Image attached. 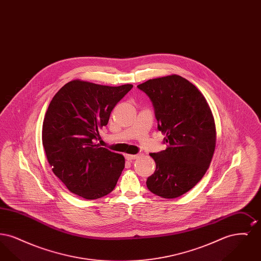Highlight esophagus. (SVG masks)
<instances>
[{
  "label": "esophagus",
  "instance_id": "esophagus-1",
  "mask_svg": "<svg viewBox=\"0 0 261 261\" xmlns=\"http://www.w3.org/2000/svg\"><path fill=\"white\" fill-rule=\"evenodd\" d=\"M141 154L138 153V154H125V158L127 161H133V160H136Z\"/></svg>",
  "mask_w": 261,
  "mask_h": 261
}]
</instances>
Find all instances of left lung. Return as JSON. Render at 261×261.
Wrapping results in <instances>:
<instances>
[{
  "label": "left lung",
  "mask_w": 261,
  "mask_h": 261,
  "mask_svg": "<svg viewBox=\"0 0 261 261\" xmlns=\"http://www.w3.org/2000/svg\"><path fill=\"white\" fill-rule=\"evenodd\" d=\"M137 87L150 99L166 145L164 150L149 154L155 171L147 187L164 199L180 197L210 167L216 143L211 108L198 88L179 75L149 79Z\"/></svg>",
  "instance_id": "1"
}]
</instances>
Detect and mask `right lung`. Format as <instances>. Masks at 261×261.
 Wrapping results in <instances>:
<instances>
[{
  "mask_svg": "<svg viewBox=\"0 0 261 261\" xmlns=\"http://www.w3.org/2000/svg\"><path fill=\"white\" fill-rule=\"evenodd\" d=\"M133 88L81 80L66 83L46 112L42 142L55 175L86 199L110 194L124 168V156L95 144L116 103Z\"/></svg>",
  "mask_w": 261,
  "mask_h": 261,
  "instance_id": "1",
  "label": "right lung"
}]
</instances>
